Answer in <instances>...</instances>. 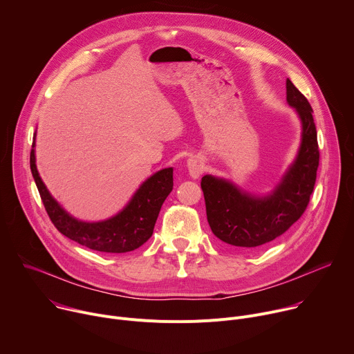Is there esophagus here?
<instances>
[{
  "label": "esophagus",
  "instance_id": "obj_1",
  "mask_svg": "<svg viewBox=\"0 0 354 354\" xmlns=\"http://www.w3.org/2000/svg\"><path fill=\"white\" fill-rule=\"evenodd\" d=\"M205 169V162L200 157H190L187 160V171L192 178H198Z\"/></svg>",
  "mask_w": 354,
  "mask_h": 354
}]
</instances>
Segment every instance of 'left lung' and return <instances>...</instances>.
Listing matches in <instances>:
<instances>
[{"label": "left lung", "mask_w": 354, "mask_h": 354, "mask_svg": "<svg viewBox=\"0 0 354 354\" xmlns=\"http://www.w3.org/2000/svg\"><path fill=\"white\" fill-rule=\"evenodd\" d=\"M286 89L287 104L301 122V142L274 189L252 194L224 178H201L209 225L220 241L234 248L255 249L284 234L306 212L314 190L319 149L313 108L288 78Z\"/></svg>", "instance_id": "8db88e82"}]
</instances>
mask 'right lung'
Instances as JSON below:
<instances>
[{
	"instance_id": "1",
	"label": "right lung",
	"mask_w": 354,
	"mask_h": 354,
	"mask_svg": "<svg viewBox=\"0 0 354 354\" xmlns=\"http://www.w3.org/2000/svg\"><path fill=\"white\" fill-rule=\"evenodd\" d=\"M36 133L30 151V171L44 209L55 227L67 238L89 249L126 254L145 243L153 235L162 203L174 189V168H165L145 179L129 203L115 216L102 221H82L66 212L43 183L35 156Z\"/></svg>"
}]
</instances>
